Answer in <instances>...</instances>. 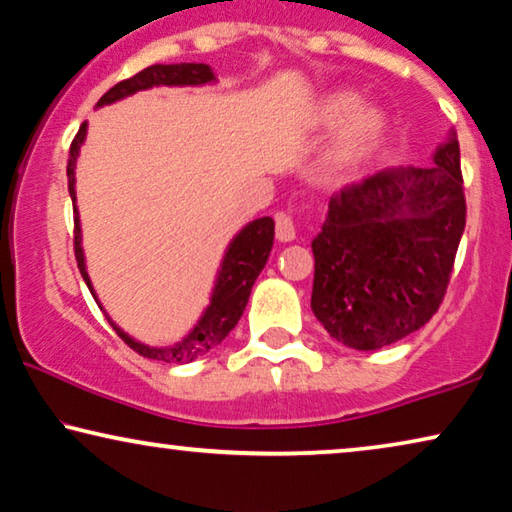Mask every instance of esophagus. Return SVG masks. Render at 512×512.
<instances>
[{"label":"esophagus","instance_id":"esophagus-1","mask_svg":"<svg viewBox=\"0 0 512 512\" xmlns=\"http://www.w3.org/2000/svg\"><path fill=\"white\" fill-rule=\"evenodd\" d=\"M276 236H278V241H294L296 239V223L289 213H278L276 216Z\"/></svg>","mask_w":512,"mask_h":512}]
</instances>
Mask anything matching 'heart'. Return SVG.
I'll use <instances>...</instances> for the list:
<instances>
[{"mask_svg":"<svg viewBox=\"0 0 512 512\" xmlns=\"http://www.w3.org/2000/svg\"><path fill=\"white\" fill-rule=\"evenodd\" d=\"M354 96L352 94H331L324 103V117L329 121H338L354 108ZM381 133V119L375 110L361 108L347 119V124L342 126L338 137V156L342 160L361 156L372 142L377 140Z\"/></svg>","mask_w":512,"mask_h":512,"instance_id":"heart-1","label":"heart"}]
</instances>
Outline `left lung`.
Wrapping results in <instances>:
<instances>
[{"instance_id": "left-lung-1", "label": "left lung", "mask_w": 512, "mask_h": 512, "mask_svg": "<svg viewBox=\"0 0 512 512\" xmlns=\"http://www.w3.org/2000/svg\"><path fill=\"white\" fill-rule=\"evenodd\" d=\"M467 202L455 133L432 167L342 188L312 241V312L342 345L375 352L430 322L444 301Z\"/></svg>"}]
</instances>
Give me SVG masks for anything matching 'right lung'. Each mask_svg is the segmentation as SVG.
I'll return each mask as SVG.
<instances>
[{
    "mask_svg": "<svg viewBox=\"0 0 512 512\" xmlns=\"http://www.w3.org/2000/svg\"><path fill=\"white\" fill-rule=\"evenodd\" d=\"M216 80L213 78V71L207 64H154L144 71L135 73L133 78L121 80L112 89L105 91L98 101V108L101 105H108L119 101V98L131 96L140 89L158 87V85H204V82ZM87 124L80 126L78 135L73 137L71 149H68V165H66V177H68V193H71L73 200V213H75V230H73V248H75V262H78V269L85 278L91 296L96 299L94 289H91V282L85 269V255H82L80 246V220H78V209H75V158H78L80 144L85 140ZM273 236H276V223L273 218L264 216L257 218L253 223L243 227V230L236 234V239L230 243V250L225 253L223 266H220V276L216 280V289H213L211 305L204 312L200 322L193 331H190L186 338L177 342L174 347H147L135 342L133 338L117 329L112 322V329L117 331L121 340L126 342L128 347L133 349L144 358H151V361H165V363H190L195 358L204 356L211 352L213 347L220 345L230 331L239 322L243 310H246L250 289H253L259 271L264 269L266 259H269Z\"/></svg>",
    "mask_w": 512,
    "mask_h": 512,
    "instance_id": "obj_1",
    "label": "right lung"
}]
</instances>
